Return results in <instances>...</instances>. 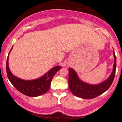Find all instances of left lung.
<instances>
[{
	"label": "left lung",
	"mask_w": 122,
	"mask_h": 122,
	"mask_svg": "<svg viewBox=\"0 0 122 122\" xmlns=\"http://www.w3.org/2000/svg\"><path fill=\"white\" fill-rule=\"evenodd\" d=\"M114 64L112 72L107 80L98 84H90L82 81L78 76L76 71L69 68V87L71 91L77 97L89 99L97 97L108 89L114 81L115 75L117 58L114 50Z\"/></svg>",
	"instance_id": "obj_1"
}]
</instances>
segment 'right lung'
I'll return each instance as SVG.
<instances>
[{"mask_svg": "<svg viewBox=\"0 0 122 122\" xmlns=\"http://www.w3.org/2000/svg\"><path fill=\"white\" fill-rule=\"evenodd\" d=\"M12 47L10 51L12 50ZM9 54L7 59L6 71L8 79L12 85L18 91L30 97H37L46 93L50 87V83L53 76L60 69L61 66L53 67L44 75L37 79L26 80L15 76L10 71L8 66Z\"/></svg>", "mask_w": 122, "mask_h": 122, "instance_id": "add662e5", "label": "right lung"}]
</instances>
